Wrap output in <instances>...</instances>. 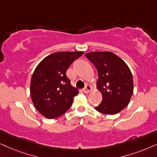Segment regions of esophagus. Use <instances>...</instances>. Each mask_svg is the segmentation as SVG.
Here are the masks:
<instances>
[{
	"instance_id": "obj_1",
	"label": "esophagus",
	"mask_w": 157,
	"mask_h": 157,
	"mask_svg": "<svg viewBox=\"0 0 157 157\" xmlns=\"http://www.w3.org/2000/svg\"><path fill=\"white\" fill-rule=\"evenodd\" d=\"M92 90V88H91L90 85H86V86H85V88L83 89V91H84L85 93H88L90 92V90Z\"/></svg>"
}]
</instances>
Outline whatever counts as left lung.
<instances>
[{"instance_id":"left-lung-1","label":"left lung","mask_w":157,"mask_h":157,"mask_svg":"<svg viewBox=\"0 0 157 157\" xmlns=\"http://www.w3.org/2000/svg\"><path fill=\"white\" fill-rule=\"evenodd\" d=\"M98 71L97 88L102 101L95 107L106 114H117L128 105L133 93V79L128 65L112 52H91L85 54Z\"/></svg>"}]
</instances>
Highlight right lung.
<instances>
[{
    "instance_id": "add662e5",
    "label": "right lung",
    "mask_w": 157,
    "mask_h": 157,
    "mask_svg": "<svg viewBox=\"0 0 157 157\" xmlns=\"http://www.w3.org/2000/svg\"><path fill=\"white\" fill-rule=\"evenodd\" d=\"M82 51L56 52L45 57L35 68L30 82L32 101L37 110L48 119H54L69 109L78 94L66 72Z\"/></svg>"
}]
</instances>
